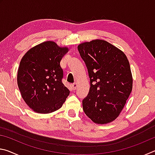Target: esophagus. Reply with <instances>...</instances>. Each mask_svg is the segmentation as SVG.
Instances as JSON below:
<instances>
[{
  "mask_svg": "<svg viewBox=\"0 0 155 155\" xmlns=\"http://www.w3.org/2000/svg\"><path fill=\"white\" fill-rule=\"evenodd\" d=\"M71 85H72V87L73 90H76V88H77V83H74L71 84Z\"/></svg>",
  "mask_w": 155,
  "mask_h": 155,
  "instance_id": "1",
  "label": "esophagus"
}]
</instances>
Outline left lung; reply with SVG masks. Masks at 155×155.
<instances>
[{"label":"left lung","mask_w":155,"mask_h":155,"mask_svg":"<svg viewBox=\"0 0 155 155\" xmlns=\"http://www.w3.org/2000/svg\"><path fill=\"white\" fill-rule=\"evenodd\" d=\"M87 66L90 88L83 109L94 123L104 124L118 117L133 87L129 62L122 51L107 41L94 40L78 46Z\"/></svg>","instance_id":"1"}]
</instances>
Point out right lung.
<instances>
[{
    "mask_svg": "<svg viewBox=\"0 0 155 155\" xmlns=\"http://www.w3.org/2000/svg\"><path fill=\"white\" fill-rule=\"evenodd\" d=\"M47 41L33 47L21 59L17 81L21 95L27 105L38 114H49L61 108L70 94L62 83L60 61L68 52Z\"/></svg>",
    "mask_w": 155,
    "mask_h": 155,
    "instance_id": "obj_1",
    "label": "right lung"
}]
</instances>
